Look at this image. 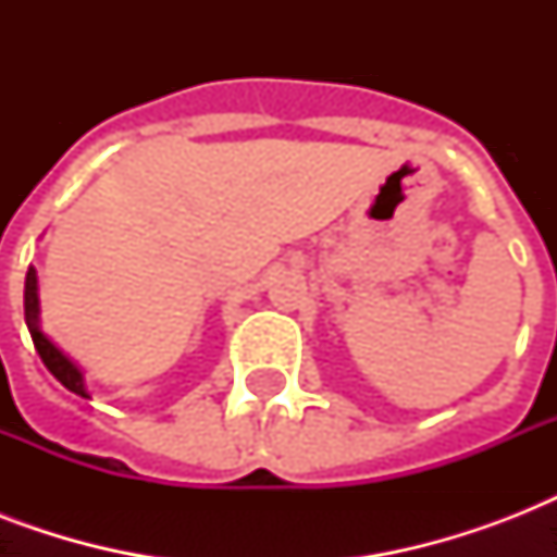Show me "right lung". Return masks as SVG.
<instances>
[{"mask_svg":"<svg viewBox=\"0 0 557 557\" xmlns=\"http://www.w3.org/2000/svg\"><path fill=\"white\" fill-rule=\"evenodd\" d=\"M37 314H39V300H37V271L28 269V274H25V323H28V332H30V341H34V347H37L39 358H42V364L51 370V375H54L63 387H69L72 393H77V396L89 398V393H86V387H83V375L81 370L69 361V358L60 352V349L51 344V341L39 332L37 326Z\"/></svg>","mask_w":557,"mask_h":557,"instance_id":"obj_1","label":"right lung"}]
</instances>
